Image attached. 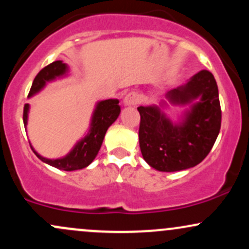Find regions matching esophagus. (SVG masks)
I'll use <instances>...</instances> for the list:
<instances>
[{
	"label": "esophagus",
	"mask_w": 249,
	"mask_h": 249,
	"mask_svg": "<svg viewBox=\"0 0 249 249\" xmlns=\"http://www.w3.org/2000/svg\"><path fill=\"white\" fill-rule=\"evenodd\" d=\"M139 102V95L135 92H130L125 95L124 98V105L125 106H133Z\"/></svg>",
	"instance_id": "34e87169"
}]
</instances>
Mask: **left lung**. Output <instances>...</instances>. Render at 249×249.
Returning a JSON list of instances; mask_svg holds the SVG:
<instances>
[{
	"instance_id": "8db88e82",
	"label": "left lung",
	"mask_w": 249,
	"mask_h": 249,
	"mask_svg": "<svg viewBox=\"0 0 249 249\" xmlns=\"http://www.w3.org/2000/svg\"><path fill=\"white\" fill-rule=\"evenodd\" d=\"M160 105L139 106V146L151 168L174 173L193 168L209 154L221 127V107L214 75L201 71L166 92ZM170 105L185 107L177 121L164 112Z\"/></svg>"
}]
</instances>
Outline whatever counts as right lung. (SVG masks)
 <instances>
[{
	"mask_svg": "<svg viewBox=\"0 0 249 249\" xmlns=\"http://www.w3.org/2000/svg\"><path fill=\"white\" fill-rule=\"evenodd\" d=\"M70 66L61 60L52 62L51 65L41 70L39 74L35 76L33 81L32 89L29 91L28 98L34 97L39 92L42 91L48 83L58 80L68 76ZM29 104L24 105L23 110V123L27 129L29 116ZM120 114V105L118 99H106L99 100L95 103L94 110L92 112L89 126L85 135L74 144L67 155L60 158H47L41 156L34 147L32 146L34 154L40 158L42 162L64 171H74L86 168L91 164L97 157L100 147H102L104 137L108 127L116 122Z\"/></svg>",
	"mask_w": 249,
	"mask_h": 249,
	"instance_id": "obj_1",
	"label": "right lung"
}]
</instances>
